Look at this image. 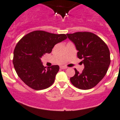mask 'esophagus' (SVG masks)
I'll return each instance as SVG.
<instances>
[{
	"label": "esophagus",
	"instance_id": "34e87169",
	"mask_svg": "<svg viewBox=\"0 0 120 120\" xmlns=\"http://www.w3.org/2000/svg\"><path fill=\"white\" fill-rule=\"evenodd\" d=\"M60 68V69H66L68 68V67L65 66H61Z\"/></svg>",
	"mask_w": 120,
	"mask_h": 120
}]
</instances>
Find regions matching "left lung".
Returning <instances> with one entry per match:
<instances>
[{"mask_svg":"<svg viewBox=\"0 0 120 120\" xmlns=\"http://www.w3.org/2000/svg\"><path fill=\"white\" fill-rule=\"evenodd\" d=\"M68 38L75 45L79 59L84 64L82 72L76 69L70 78L71 83L80 89L95 86L104 78L110 64V52L105 42L97 35L89 32L68 34Z\"/></svg>","mask_w":120,"mask_h":120,"instance_id":"obj_1","label":"left lung"}]
</instances>
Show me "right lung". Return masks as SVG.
<instances>
[{
  "mask_svg": "<svg viewBox=\"0 0 120 120\" xmlns=\"http://www.w3.org/2000/svg\"><path fill=\"white\" fill-rule=\"evenodd\" d=\"M66 38L65 34L35 31L19 40L13 51V64L18 76L26 85L35 90H42L52 85L59 66L53 65L46 68L41 58L45 53H50L56 44Z\"/></svg>",
  "mask_w": 120,
  "mask_h": 120,
  "instance_id": "1",
  "label": "right lung"
}]
</instances>
